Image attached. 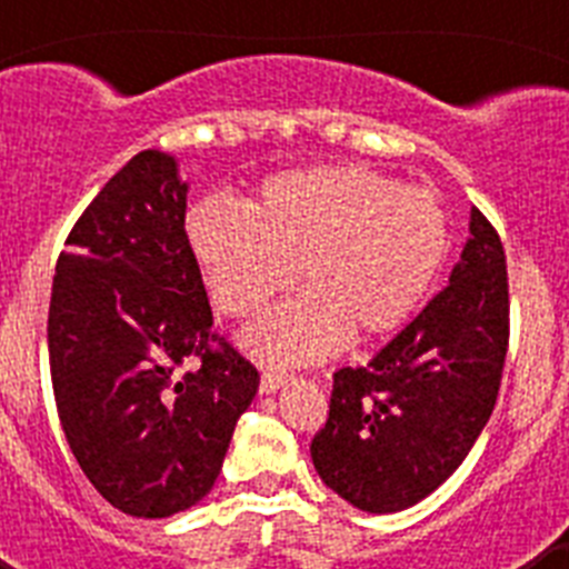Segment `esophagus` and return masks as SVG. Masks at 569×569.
<instances>
[{"label":"esophagus","instance_id":"obj_1","mask_svg":"<svg viewBox=\"0 0 569 569\" xmlns=\"http://www.w3.org/2000/svg\"><path fill=\"white\" fill-rule=\"evenodd\" d=\"M288 370H279V367H264L261 370V393H276L279 387L288 385Z\"/></svg>","mask_w":569,"mask_h":569}]
</instances>
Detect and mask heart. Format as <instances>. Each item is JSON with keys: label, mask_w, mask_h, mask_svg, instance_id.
Listing matches in <instances>:
<instances>
[{"label": "heart", "mask_w": 569, "mask_h": 569, "mask_svg": "<svg viewBox=\"0 0 569 569\" xmlns=\"http://www.w3.org/2000/svg\"><path fill=\"white\" fill-rule=\"evenodd\" d=\"M188 241L216 308L250 319L293 284L305 293L244 333L256 356L308 361L345 336L396 330L447 256V216L430 190L367 164L279 173L241 210L210 199L190 210Z\"/></svg>", "instance_id": "obj_1"}]
</instances>
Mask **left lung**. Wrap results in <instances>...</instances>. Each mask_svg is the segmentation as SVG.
Masks as SVG:
<instances>
[{
	"label": "left lung",
	"instance_id": "obj_1",
	"mask_svg": "<svg viewBox=\"0 0 569 569\" xmlns=\"http://www.w3.org/2000/svg\"><path fill=\"white\" fill-rule=\"evenodd\" d=\"M510 339L501 239L479 208L450 284L367 367L333 373L310 456L321 481L367 512L427 499L490 419Z\"/></svg>",
	"mask_w": 569,
	"mask_h": 569
}]
</instances>
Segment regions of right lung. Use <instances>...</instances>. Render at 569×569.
<instances>
[{"label":"right lung","instance_id":"add662e5","mask_svg":"<svg viewBox=\"0 0 569 569\" xmlns=\"http://www.w3.org/2000/svg\"><path fill=\"white\" fill-rule=\"evenodd\" d=\"M176 159L136 153L59 256L48 310L64 439L116 510L164 519L204 499L259 370L213 333Z\"/></svg>","mask_w":569,"mask_h":569}]
</instances>
